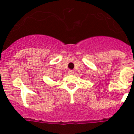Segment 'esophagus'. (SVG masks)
Masks as SVG:
<instances>
[{
    "instance_id": "1",
    "label": "esophagus",
    "mask_w": 134,
    "mask_h": 134,
    "mask_svg": "<svg viewBox=\"0 0 134 134\" xmlns=\"http://www.w3.org/2000/svg\"><path fill=\"white\" fill-rule=\"evenodd\" d=\"M68 74H73L74 71L73 70H69V71H68Z\"/></svg>"
}]
</instances>
